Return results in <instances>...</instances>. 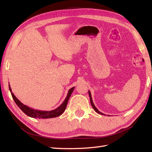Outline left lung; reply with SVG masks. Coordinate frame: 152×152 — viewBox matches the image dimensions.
I'll list each match as a JSON object with an SVG mask.
<instances>
[{
	"mask_svg": "<svg viewBox=\"0 0 152 152\" xmlns=\"http://www.w3.org/2000/svg\"><path fill=\"white\" fill-rule=\"evenodd\" d=\"M88 93H89V99H90V102H91V106H92L93 108L94 109V110H95V111L96 113H98V114H101V115H104V114H102V113H101V112H99V110H98L97 108H96L95 107V104H94V103H93V102L92 97H91V92H90V91H88Z\"/></svg>",
	"mask_w": 152,
	"mask_h": 152,
	"instance_id": "obj_1",
	"label": "left lung"
}]
</instances>
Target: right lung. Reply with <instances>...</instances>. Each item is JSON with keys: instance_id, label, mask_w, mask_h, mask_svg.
<instances>
[{"instance_id": "obj_1", "label": "right lung", "mask_w": 152, "mask_h": 152, "mask_svg": "<svg viewBox=\"0 0 152 152\" xmlns=\"http://www.w3.org/2000/svg\"><path fill=\"white\" fill-rule=\"evenodd\" d=\"M74 89V87L69 89V91H68L66 97L65 98L63 102L59 106V107L57 108L56 109L53 110L42 111V110H34L33 108H29L28 106L23 104L21 101H19V100L16 98V96L14 95V93H12L11 88L9 84V89L11 92L12 98L15 101V104L18 105V107L20 108L25 114L27 115L28 116H29V117L33 118H39V119H48V118H56L62 114L64 112V110H65L68 101H69L70 96L71 94H72V93L73 92Z\"/></svg>"}]
</instances>
